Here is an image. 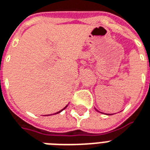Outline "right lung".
<instances>
[{
	"instance_id": "add662e5",
	"label": "right lung",
	"mask_w": 150,
	"mask_h": 150,
	"mask_svg": "<svg viewBox=\"0 0 150 150\" xmlns=\"http://www.w3.org/2000/svg\"><path fill=\"white\" fill-rule=\"evenodd\" d=\"M67 106H67H65V107H64V109H63V110H61L60 111H59V112H57V113H55V114H58V113H60V112H61V111H62V110H64V109H65V108H66Z\"/></svg>"
}]
</instances>
